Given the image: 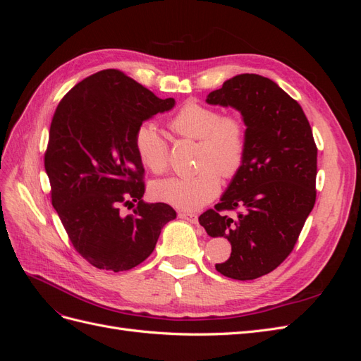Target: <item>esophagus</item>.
<instances>
[{"instance_id": "1", "label": "esophagus", "mask_w": 361, "mask_h": 361, "mask_svg": "<svg viewBox=\"0 0 361 361\" xmlns=\"http://www.w3.org/2000/svg\"><path fill=\"white\" fill-rule=\"evenodd\" d=\"M179 218H182V220H185V221H190V223H192V224H195V223L199 221L197 215L192 214V212H185V211H180V212H179Z\"/></svg>"}]
</instances>
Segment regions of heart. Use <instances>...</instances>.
Segmentation results:
<instances>
[{
  "mask_svg": "<svg viewBox=\"0 0 361 361\" xmlns=\"http://www.w3.org/2000/svg\"><path fill=\"white\" fill-rule=\"evenodd\" d=\"M170 128L182 137L200 141L197 166L202 170L158 180L152 192L164 203L183 211H195L220 192V173L231 178L241 169L247 149L245 126L235 116L221 117L212 106L188 102L173 116ZM134 146L146 169L154 173L167 169L169 145L155 123L145 122L138 126Z\"/></svg>",
  "mask_w": 361,
  "mask_h": 361,
  "instance_id": "heart-1",
  "label": "heart"
}]
</instances>
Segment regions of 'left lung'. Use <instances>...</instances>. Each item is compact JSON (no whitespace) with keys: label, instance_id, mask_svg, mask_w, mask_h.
Returning <instances> with one entry per match:
<instances>
[{"label":"left lung","instance_id":"1","mask_svg":"<svg viewBox=\"0 0 361 361\" xmlns=\"http://www.w3.org/2000/svg\"><path fill=\"white\" fill-rule=\"evenodd\" d=\"M232 106L245 125L247 149L215 211L199 216L211 238L224 236L232 253L215 268L235 280L268 274L297 244L316 191V149L309 120L297 101L272 80L241 73L206 97ZM239 209L235 219L221 210Z\"/></svg>","mask_w":361,"mask_h":361}]
</instances>
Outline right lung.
<instances>
[{
	"label": "right lung",
	"mask_w": 361,
	"mask_h": 361,
	"mask_svg": "<svg viewBox=\"0 0 361 361\" xmlns=\"http://www.w3.org/2000/svg\"><path fill=\"white\" fill-rule=\"evenodd\" d=\"M174 105L106 69L76 84L54 113L45 154L52 206L75 250L96 268L140 265L176 218L170 204L143 200L145 169L134 146L138 126ZM133 201V214H120Z\"/></svg>",
	"instance_id": "1"
}]
</instances>
